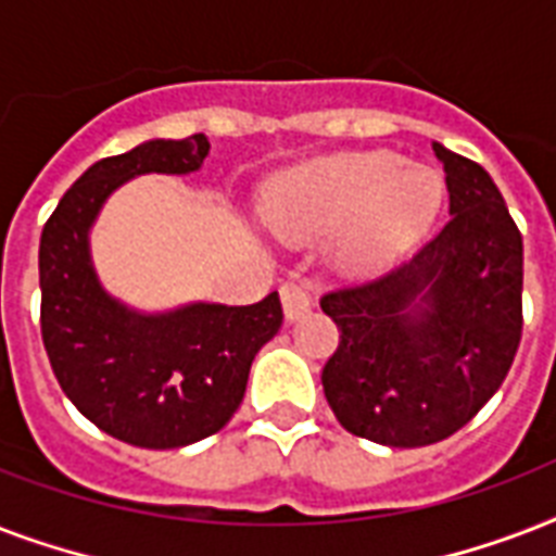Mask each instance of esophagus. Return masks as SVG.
I'll return each mask as SVG.
<instances>
[{"label": "esophagus", "mask_w": 556, "mask_h": 556, "mask_svg": "<svg viewBox=\"0 0 556 556\" xmlns=\"http://www.w3.org/2000/svg\"><path fill=\"white\" fill-rule=\"evenodd\" d=\"M279 294H282V312H286L288 323L300 320L303 314L312 312L314 288L308 282H288Z\"/></svg>", "instance_id": "34e87169"}]
</instances>
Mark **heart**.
<instances>
[{
    "label": "heart",
    "instance_id": "1",
    "mask_svg": "<svg viewBox=\"0 0 556 556\" xmlns=\"http://www.w3.org/2000/svg\"><path fill=\"white\" fill-rule=\"evenodd\" d=\"M441 201L444 181L432 167L404 164L387 150L340 152L279 178L268 218L288 244H314L334 233L343 268L375 270L430 230Z\"/></svg>",
    "mask_w": 556,
    "mask_h": 556
}]
</instances>
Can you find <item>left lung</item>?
Listing matches in <instances>:
<instances>
[{"mask_svg": "<svg viewBox=\"0 0 556 556\" xmlns=\"http://www.w3.org/2000/svg\"><path fill=\"white\" fill-rule=\"evenodd\" d=\"M450 222L387 277L320 300L340 346L323 369L331 413L383 447L462 430L508 375L522 334V236L476 161L432 143Z\"/></svg>", "mask_w": 556, "mask_h": 556, "instance_id": "8db88e82", "label": "left lung"}]
</instances>
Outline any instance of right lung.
<instances>
[{
	"instance_id": "1",
	"label": "right lung",
	"mask_w": 556,
	"mask_h": 556,
	"mask_svg": "<svg viewBox=\"0 0 556 556\" xmlns=\"http://www.w3.org/2000/svg\"><path fill=\"white\" fill-rule=\"evenodd\" d=\"M207 135L152 138L91 164L39 239L42 343L60 387L91 424L147 450L187 447L239 409L256 352L282 326L279 294L253 305L195 303L143 312L109 294L91 260V227L126 181L190 176Z\"/></svg>"
}]
</instances>
